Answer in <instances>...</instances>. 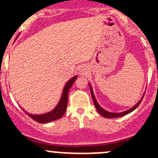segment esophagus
Wrapping results in <instances>:
<instances>
[{
  "mask_svg": "<svg viewBox=\"0 0 158 158\" xmlns=\"http://www.w3.org/2000/svg\"><path fill=\"white\" fill-rule=\"evenodd\" d=\"M85 70V67H83V68H81V69H80V72H81V73H83L84 71Z\"/></svg>",
  "mask_w": 158,
  "mask_h": 158,
  "instance_id": "esophagus-1",
  "label": "esophagus"
}]
</instances>
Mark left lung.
<instances>
[{
    "instance_id": "8db88e82",
    "label": "left lung",
    "mask_w": 158,
    "mask_h": 158,
    "mask_svg": "<svg viewBox=\"0 0 158 158\" xmlns=\"http://www.w3.org/2000/svg\"><path fill=\"white\" fill-rule=\"evenodd\" d=\"M89 88H90V91H91V95H92V97H93V102H94V105L95 107H96V110H97V111H98L99 113H100V115H103L104 117H105V118H118V117H121V116H124V115H127V114H129V113H131V111H133L134 110H135L137 108V107H139V105L140 104V103L142 102V99H143V96H144V95H143V96L142 97V99H141L140 100H139L138 103H137L136 104H135V106H134L133 107H131V109L127 110V111H123V112H120V113H113V112H109V111H107L106 110L103 109L101 107H100V105H99V104L97 103V101H96V98H95V96L94 94H93V89H92V87L91 85H90V84H89Z\"/></svg>"
}]
</instances>
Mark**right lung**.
<instances>
[{"mask_svg": "<svg viewBox=\"0 0 158 158\" xmlns=\"http://www.w3.org/2000/svg\"><path fill=\"white\" fill-rule=\"evenodd\" d=\"M77 76L73 77L71 78L70 80L65 84L59 103H58L56 107H54V109L50 111V112H47L46 114H42V115H31L30 113H27V111H25L23 109L22 110L27 113V115L31 118H33L35 121H36L38 123H50L51 121L57 120L58 118H62L64 114H65V110H66L69 89H70L71 86L73 85V84L74 83L75 81L77 80Z\"/></svg>", "mask_w": 158, "mask_h": 158, "instance_id": "obj_1", "label": "right lung"}]
</instances>
